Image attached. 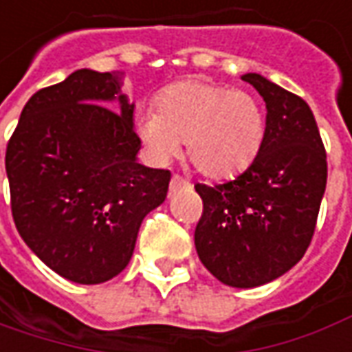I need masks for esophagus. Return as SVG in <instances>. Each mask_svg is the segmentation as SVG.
Here are the masks:
<instances>
[{"label": "esophagus", "instance_id": "esophagus-1", "mask_svg": "<svg viewBox=\"0 0 352 352\" xmlns=\"http://www.w3.org/2000/svg\"><path fill=\"white\" fill-rule=\"evenodd\" d=\"M184 186H188V180H184L182 176H178V174H174L170 180V190H178V188H184Z\"/></svg>", "mask_w": 352, "mask_h": 352}]
</instances>
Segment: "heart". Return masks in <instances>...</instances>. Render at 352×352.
Masks as SVG:
<instances>
[{
  "mask_svg": "<svg viewBox=\"0 0 352 352\" xmlns=\"http://www.w3.org/2000/svg\"><path fill=\"white\" fill-rule=\"evenodd\" d=\"M155 109L138 118V134L155 161H168L180 144L186 159L208 178H230L258 157L266 138L261 103L247 91L190 78L161 89Z\"/></svg>",
  "mask_w": 352,
  "mask_h": 352,
  "instance_id": "heart-1",
  "label": "heart"
}]
</instances>
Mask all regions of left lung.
I'll return each instance as SVG.
<instances>
[{"label": "left lung", "mask_w": 352, "mask_h": 352, "mask_svg": "<svg viewBox=\"0 0 352 352\" xmlns=\"http://www.w3.org/2000/svg\"><path fill=\"white\" fill-rule=\"evenodd\" d=\"M266 103V138L237 178L195 184L203 214L195 249L208 272L232 287L280 278L309 249L328 180L326 149L307 101L261 74H245Z\"/></svg>", "instance_id": "obj_1"}]
</instances>
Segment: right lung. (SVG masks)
I'll return each instance as SVG.
<instances>
[{
	"instance_id": "right-lung-1",
	"label": "right lung",
	"mask_w": 352,
	"mask_h": 352,
	"mask_svg": "<svg viewBox=\"0 0 352 352\" xmlns=\"http://www.w3.org/2000/svg\"><path fill=\"white\" fill-rule=\"evenodd\" d=\"M122 72L82 69L38 89L9 138L5 170L14 226L53 272L101 283L126 268L145 214L168 191L170 170L135 161L134 105ZM118 97L121 113L102 103Z\"/></svg>"
}]
</instances>
